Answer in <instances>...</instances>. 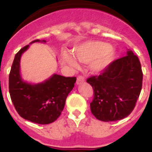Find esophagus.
<instances>
[{
	"label": "esophagus",
	"mask_w": 152,
	"mask_h": 152,
	"mask_svg": "<svg viewBox=\"0 0 152 152\" xmlns=\"http://www.w3.org/2000/svg\"><path fill=\"white\" fill-rule=\"evenodd\" d=\"M84 81H85L84 77H83V76H81V75H79L77 78V82L76 83H77V84H82V83H84Z\"/></svg>",
	"instance_id": "esophagus-1"
}]
</instances>
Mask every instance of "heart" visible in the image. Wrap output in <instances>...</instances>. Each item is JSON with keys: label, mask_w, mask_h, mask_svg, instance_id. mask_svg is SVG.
Here are the masks:
<instances>
[{"label": "heart", "mask_w": 152, "mask_h": 152, "mask_svg": "<svg viewBox=\"0 0 152 152\" xmlns=\"http://www.w3.org/2000/svg\"><path fill=\"white\" fill-rule=\"evenodd\" d=\"M75 56L79 61L89 63L90 69L93 72L98 73L107 68L115 58V52L110 45L103 42H88L76 47ZM63 59L72 68L77 66V61L70 55L64 53Z\"/></svg>", "instance_id": "1"}]
</instances>
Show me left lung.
Instances as JSON below:
<instances>
[{
	"mask_svg": "<svg viewBox=\"0 0 152 152\" xmlns=\"http://www.w3.org/2000/svg\"><path fill=\"white\" fill-rule=\"evenodd\" d=\"M141 63L131 50L113 61L100 75L87 82L94 89L92 114L99 120L112 122L128 116L134 110L142 87Z\"/></svg>",
	"mask_w": 152,
	"mask_h": 152,
	"instance_id": "left-lung-1",
	"label": "left lung"
}]
</instances>
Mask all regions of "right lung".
<instances>
[{"mask_svg":"<svg viewBox=\"0 0 152 152\" xmlns=\"http://www.w3.org/2000/svg\"><path fill=\"white\" fill-rule=\"evenodd\" d=\"M40 42L36 39L31 43ZM42 42H45V40ZM29 48L24 46L15 55L10 75L9 92L13 104L23 119L38 124H49L59 117L68 94L76 82L75 77L53 75L44 82L31 84L22 80L20 62L22 54Z\"/></svg>","mask_w":152,"mask_h":152,"instance_id":"1","label":"right lung"}]
</instances>
